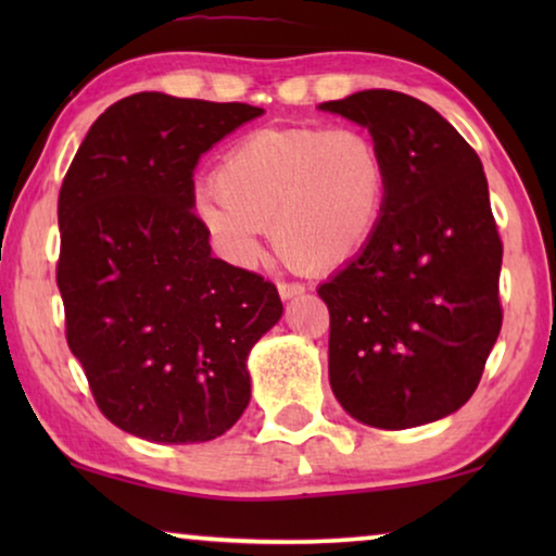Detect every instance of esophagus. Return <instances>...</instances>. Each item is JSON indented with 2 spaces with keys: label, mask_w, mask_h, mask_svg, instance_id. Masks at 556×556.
<instances>
[{
  "label": "esophagus",
  "mask_w": 556,
  "mask_h": 556,
  "mask_svg": "<svg viewBox=\"0 0 556 556\" xmlns=\"http://www.w3.org/2000/svg\"><path fill=\"white\" fill-rule=\"evenodd\" d=\"M278 293L283 301H291V299H295V295L306 293V288H303L301 283H278Z\"/></svg>",
  "instance_id": "1"
}]
</instances>
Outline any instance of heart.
I'll return each mask as SVG.
<instances>
[{"label":"heart","instance_id":"1","mask_svg":"<svg viewBox=\"0 0 556 556\" xmlns=\"http://www.w3.org/2000/svg\"><path fill=\"white\" fill-rule=\"evenodd\" d=\"M212 187L197 215L232 263L261 261L270 227L283 261L324 276L352 265L382 230L390 164L359 126L257 128L225 151Z\"/></svg>","mask_w":556,"mask_h":556}]
</instances>
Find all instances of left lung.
I'll return each mask as SVG.
<instances>
[{"label": "left lung", "instance_id": "left-lung-1", "mask_svg": "<svg viewBox=\"0 0 556 556\" xmlns=\"http://www.w3.org/2000/svg\"><path fill=\"white\" fill-rule=\"evenodd\" d=\"M318 109L367 126L390 164L382 230L318 286L331 316V390L371 428L435 422L476 392L504 321V245L483 164L435 109L397 90Z\"/></svg>", "mask_w": 556, "mask_h": 556}]
</instances>
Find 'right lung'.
Returning <instances> with one entry per match:
<instances>
[{"label":"right lung","instance_id":"1","mask_svg":"<svg viewBox=\"0 0 556 556\" xmlns=\"http://www.w3.org/2000/svg\"><path fill=\"white\" fill-rule=\"evenodd\" d=\"M263 109L136 93L83 139L58 200L65 337L116 428L204 443L250 402L248 354L283 303L257 273L212 257L194 215L204 151Z\"/></svg>","mask_w":556,"mask_h":556}]
</instances>
